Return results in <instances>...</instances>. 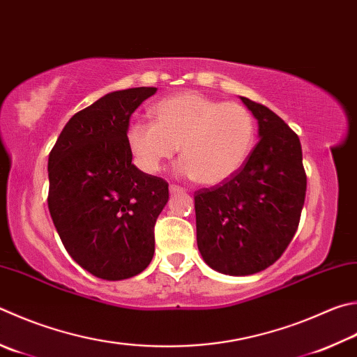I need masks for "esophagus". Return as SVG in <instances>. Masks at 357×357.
<instances>
[{"label":"esophagus","mask_w":357,"mask_h":357,"mask_svg":"<svg viewBox=\"0 0 357 357\" xmlns=\"http://www.w3.org/2000/svg\"><path fill=\"white\" fill-rule=\"evenodd\" d=\"M183 192H184L183 187L174 185V184H172V185H170V193H172V195H178V193H183Z\"/></svg>","instance_id":"esophagus-1"}]
</instances>
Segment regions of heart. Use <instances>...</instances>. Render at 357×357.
Returning <instances> with one entry per match:
<instances>
[{
    "mask_svg": "<svg viewBox=\"0 0 357 357\" xmlns=\"http://www.w3.org/2000/svg\"><path fill=\"white\" fill-rule=\"evenodd\" d=\"M154 123H134L129 148L145 172H159L181 148V173L203 185H218L242 170L255 146L256 125L248 109L195 92L160 100Z\"/></svg>",
    "mask_w": 357,
    "mask_h": 357,
    "instance_id": "1",
    "label": "heart"
}]
</instances>
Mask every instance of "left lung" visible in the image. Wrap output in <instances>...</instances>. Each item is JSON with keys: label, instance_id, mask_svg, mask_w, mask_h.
Listing matches in <instances>:
<instances>
[{"label": "left lung", "instance_id": "obj_1", "mask_svg": "<svg viewBox=\"0 0 357 357\" xmlns=\"http://www.w3.org/2000/svg\"><path fill=\"white\" fill-rule=\"evenodd\" d=\"M259 125V142L242 170L195 192L197 243L204 262L225 275L262 271L294 238L306 198L298 135L273 111L241 96Z\"/></svg>", "mask_w": 357, "mask_h": 357}]
</instances>
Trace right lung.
Wrapping results in <instances>:
<instances>
[{
    "mask_svg": "<svg viewBox=\"0 0 357 357\" xmlns=\"http://www.w3.org/2000/svg\"><path fill=\"white\" fill-rule=\"evenodd\" d=\"M156 87L116 90L75 114L48 158V209L61 241L84 270L128 280L150 265L154 225L168 183L140 172L129 119Z\"/></svg>",
    "mask_w": 357,
    "mask_h": 357,
    "instance_id": "right-lung-1",
    "label": "right lung"
}]
</instances>
